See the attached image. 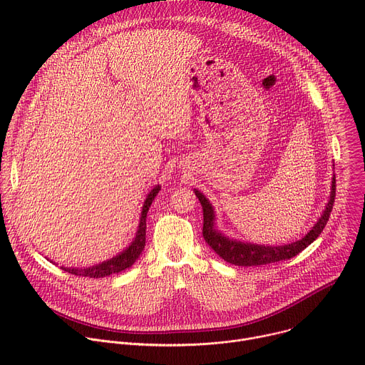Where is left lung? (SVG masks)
Listing matches in <instances>:
<instances>
[{"label": "left lung", "mask_w": 365, "mask_h": 365, "mask_svg": "<svg viewBox=\"0 0 365 365\" xmlns=\"http://www.w3.org/2000/svg\"><path fill=\"white\" fill-rule=\"evenodd\" d=\"M335 192H336V180L334 176L332 180V190H331V199L327 206V210L319 220V222L312 228L310 232L306 234L304 238L300 241H296L289 245H280V247H266V245H255V244H244L237 242L232 240H228L221 232H218L214 227V210L207 199L199 192L195 190L196 197L199 199L202 205L203 212V228L202 234L205 241L210 245L222 259L227 263L234 266H242V267H259L277 262H283V259H289L299 252H302L307 245L314 242L319 234L324 231L329 215L332 212V206L335 202Z\"/></svg>", "instance_id": "left-lung-1"}]
</instances>
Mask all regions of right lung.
<instances>
[{
    "instance_id": "obj_1",
    "label": "right lung",
    "mask_w": 365,
    "mask_h": 365,
    "mask_svg": "<svg viewBox=\"0 0 365 365\" xmlns=\"http://www.w3.org/2000/svg\"><path fill=\"white\" fill-rule=\"evenodd\" d=\"M160 190V186H155L150 193L148 196L145 197V202H144V206H143V212H141V218H140V225H138V231H137V235L134 238V241L131 242V245L124 250L120 255L108 259V262L106 263H101L98 266H93V267H89V269H63L65 272H69L71 274H75V276H82V277H93V279H99V277H107V276H111V274H117V273H121L124 272L125 269L131 267L135 259L140 257L141 251L144 250V245H145V228H147V224H145V218H147V212H148V207L151 205V202L154 200L155 195L159 193Z\"/></svg>"
}]
</instances>
